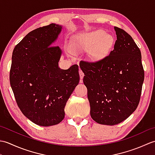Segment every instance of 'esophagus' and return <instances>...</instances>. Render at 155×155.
<instances>
[{"mask_svg":"<svg viewBox=\"0 0 155 155\" xmlns=\"http://www.w3.org/2000/svg\"><path fill=\"white\" fill-rule=\"evenodd\" d=\"M79 74H80V77H81V82L82 83V82H83V77H84V72H83V71L82 70H80L79 71Z\"/></svg>","mask_w":155,"mask_h":155,"instance_id":"esophagus-1","label":"esophagus"}]
</instances>
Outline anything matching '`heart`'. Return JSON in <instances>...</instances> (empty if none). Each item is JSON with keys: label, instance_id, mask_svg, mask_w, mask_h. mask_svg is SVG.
<instances>
[{"label": "heart", "instance_id": "heart-1", "mask_svg": "<svg viewBox=\"0 0 155 155\" xmlns=\"http://www.w3.org/2000/svg\"><path fill=\"white\" fill-rule=\"evenodd\" d=\"M114 44V38L103 30H97L78 37L74 42V50H89L90 58L97 61L103 59Z\"/></svg>", "mask_w": 155, "mask_h": 155}]
</instances>
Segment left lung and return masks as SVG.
Instances as JSON below:
<instances>
[{
  "mask_svg": "<svg viewBox=\"0 0 155 155\" xmlns=\"http://www.w3.org/2000/svg\"><path fill=\"white\" fill-rule=\"evenodd\" d=\"M114 49L101 60L81 61L91 116L98 124L121 123L137 109L144 78L141 52L133 38L114 27Z\"/></svg>",
  "mask_w": 155,
  "mask_h": 155,
  "instance_id": "obj_1",
  "label": "left lung"
}]
</instances>
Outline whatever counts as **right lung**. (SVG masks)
Segmentation results:
<instances>
[{
    "instance_id": "obj_1",
    "label": "right lung",
    "mask_w": 155,
    "mask_h": 155,
    "mask_svg": "<svg viewBox=\"0 0 155 155\" xmlns=\"http://www.w3.org/2000/svg\"><path fill=\"white\" fill-rule=\"evenodd\" d=\"M61 30L54 23L35 29L12 52L10 83L16 103L26 117L42 127L64 119L66 103L80 80L77 64L58 67L62 51L52 45Z\"/></svg>"
}]
</instances>
